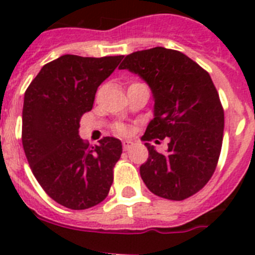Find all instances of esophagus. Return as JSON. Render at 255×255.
<instances>
[{
    "mask_svg": "<svg viewBox=\"0 0 255 255\" xmlns=\"http://www.w3.org/2000/svg\"><path fill=\"white\" fill-rule=\"evenodd\" d=\"M131 147H132V141H130V140H124L123 141L124 150H129Z\"/></svg>",
    "mask_w": 255,
    "mask_h": 255,
    "instance_id": "1",
    "label": "esophagus"
}]
</instances>
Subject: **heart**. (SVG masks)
I'll list each match as a JSON object with an SVG mask.
<instances>
[{
    "label": "heart",
    "mask_w": 255,
    "mask_h": 255,
    "mask_svg": "<svg viewBox=\"0 0 255 255\" xmlns=\"http://www.w3.org/2000/svg\"><path fill=\"white\" fill-rule=\"evenodd\" d=\"M115 130H116L119 134H126V131H128V129H126L124 125H117L116 128H115Z\"/></svg>",
    "instance_id": "heart-1"
}]
</instances>
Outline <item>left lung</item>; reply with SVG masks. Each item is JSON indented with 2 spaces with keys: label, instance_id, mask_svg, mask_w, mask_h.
Listing matches in <instances>:
<instances>
[{
  "label": "left lung",
  "instance_id": "8db88e82",
  "mask_svg": "<svg viewBox=\"0 0 255 255\" xmlns=\"http://www.w3.org/2000/svg\"><path fill=\"white\" fill-rule=\"evenodd\" d=\"M119 69L138 74L154 98V119L141 136L149 153L140 166L144 184L164 199L194 195L215 172L224 139V107L211 76L186 55L163 47L132 52ZM164 137V153L149 144Z\"/></svg>",
  "mask_w": 255,
  "mask_h": 255
}]
</instances>
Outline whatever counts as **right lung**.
Returning a JSON list of instances; mask_svg holds the SVG:
<instances>
[{
	"label": "right lung",
	"mask_w": 255,
	"mask_h": 255,
	"mask_svg": "<svg viewBox=\"0 0 255 255\" xmlns=\"http://www.w3.org/2000/svg\"><path fill=\"white\" fill-rule=\"evenodd\" d=\"M124 56L64 55L44 65L24 96L21 140L30 170L47 195L70 209L97 206L108 195L123 153L112 136L89 145L80 119Z\"/></svg>",
	"instance_id": "obj_1"
}]
</instances>
